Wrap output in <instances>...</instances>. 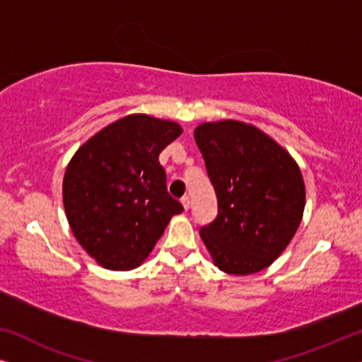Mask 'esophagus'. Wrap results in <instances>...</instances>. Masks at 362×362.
I'll use <instances>...</instances> for the list:
<instances>
[{
  "label": "esophagus",
  "mask_w": 362,
  "mask_h": 362,
  "mask_svg": "<svg viewBox=\"0 0 362 362\" xmlns=\"http://www.w3.org/2000/svg\"><path fill=\"white\" fill-rule=\"evenodd\" d=\"M181 204H182V207H185V211H187L189 209V206H191V199H189V196H185L181 199Z\"/></svg>",
  "instance_id": "obj_1"
}]
</instances>
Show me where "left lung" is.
<instances>
[{"mask_svg": "<svg viewBox=\"0 0 362 362\" xmlns=\"http://www.w3.org/2000/svg\"><path fill=\"white\" fill-rule=\"evenodd\" d=\"M196 145L217 196V217L199 234L230 275L267 269L286 249L305 209V182L290 153L249 123H201Z\"/></svg>", "mask_w": 362, "mask_h": 362, "instance_id": "8db88e82", "label": "left lung"}]
</instances>
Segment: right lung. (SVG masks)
Masks as SVG:
<instances>
[{
    "mask_svg": "<svg viewBox=\"0 0 362 362\" xmlns=\"http://www.w3.org/2000/svg\"><path fill=\"white\" fill-rule=\"evenodd\" d=\"M181 133L175 122L133 113L88 138L67 165L62 199L69 226L105 269L140 265L182 212L158 161Z\"/></svg>",
    "mask_w": 362,
    "mask_h": 362,
    "instance_id": "obj_1",
    "label": "right lung"
}]
</instances>
